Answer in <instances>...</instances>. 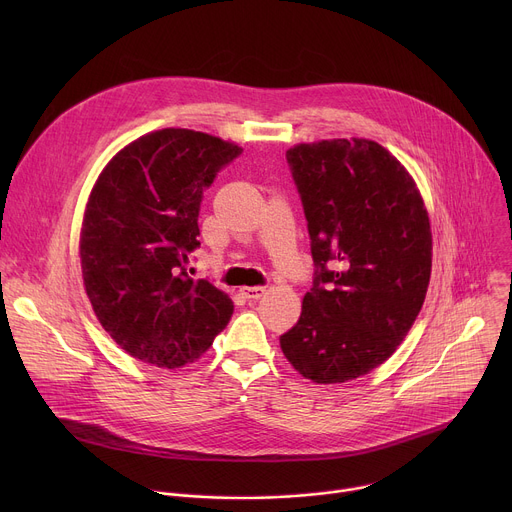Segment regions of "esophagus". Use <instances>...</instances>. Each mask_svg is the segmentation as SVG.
<instances>
[{
	"label": "esophagus",
	"mask_w": 512,
	"mask_h": 512,
	"mask_svg": "<svg viewBox=\"0 0 512 512\" xmlns=\"http://www.w3.org/2000/svg\"><path fill=\"white\" fill-rule=\"evenodd\" d=\"M241 294L247 298V300H259L267 294V287L263 285H255V287H241Z\"/></svg>",
	"instance_id": "34e87169"
}]
</instances>
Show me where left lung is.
<instances>
[{
	"label": "left lung",
	"mask_w": 512,
	"mask_h": 512,
	"mask_svg": "<svg viewBox=\"0 0 512 512\" xmlns=\"http://www.w3.org/2000/svg\"><path fill=\"white\" fill-rule=\"evenodd\" d=\"M308 221L314 281L279 336L302 377L346 383L383 364L413 326L431 273V231L409 172L371 139L285 152Z\"/></svg>",
	"instance_id": "left-lung-1"
}]
</instances>
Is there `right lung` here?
<instances>
[{
  "label": "right lung",
  "mask_w": 512,
  "mask_h": 512,
  "mask_svg": "<svg viewBox=\"0 0 512 512\" xmlns=\"http://www.w3.org/2000/svg\"><path fill=\"white\" fill-rule=\"evenodd\" d=\"M241 154L200 131L162 129L129 143L99 176L83 218V279L101 326L131 356L178 369L229 324L231 298L194 281L188 263L204 190Z\"/></svg>",
  "instance_id": "obj_1"
}]
</instances>
